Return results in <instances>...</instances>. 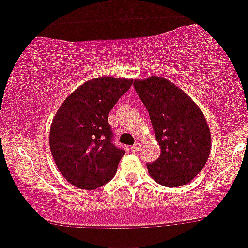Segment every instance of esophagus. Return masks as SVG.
Listing matches in <instances>:
<instances>
[{"mask_svg": "<svg viewBox=\"0 0 248 248\" xmlns=\"http://www.w3.org/2000/svg\"><path fill=\"white\" fill-rule=\"evenodd\" d=\"M140 148H141L140 143H135L134 145H132L131 147V150H132V152H138L139 150H140Z\"/></svg>", "mask_w": 248, "mask_h": 248, "instance_id": "1", "label": "esophagus"}]
</instances>
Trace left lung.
<instances>
[{
	"mask_svg": "<svg viewBox=\"0 0 248 248\" xmlns=\"http://www.w3.org/2000/svg\"><path fill=\"white\" fill-rule=\"evenodd\" d=\"M133 86L161 149L157 160L147 164L149 174L167 187L187 184L204 167L211 150L204 115L186 93L165 78L135 80Z\"/></svg>",
	"mask_w": 248,
	"mask_h": 248,
	"instance_id": "8db88e82",
	"label": "left lung"
}]
</instances>
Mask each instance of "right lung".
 <instances>
[{
  "mask_svg": "<svg viewBox=\"0 0 248 248\" xmlns=\"http://www.w3.org/2000/svg\"><path fill=\"white\" fill-rule=\"evenodd\" d=\"M133 80L100 77L77 88L56 111L49 148L61 174L70 184L94 189L116 174L125 151L113 143L108 114Z\"/></svg>",
  "mask_w": 248,
  "mask_h": 248,
  "instance_id": "right-lung-1",
  "label": "right lung"
}]
</instances>
